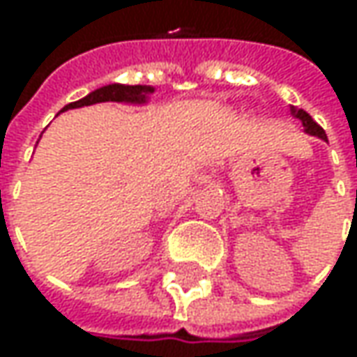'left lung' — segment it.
Instances as JSON below:
<instances>
[{
	"label": "left lung",
	"instance_id": "8db88e82",
	"mask_svg": "<svg viewBox=\"0 0 357 357\" xmlns=\"http://www.w3.org/2000/svg\"><path fill=\"white\" fill-rule=\"evenodd\" d=\"M292 115L302 121V127H304V130H306L308 135H314V137H320L324 141H328V137H326V132H324L322 127H320L314 119L310 117L304 109H294V107H292Z\"/></svg>",
	"mask_w": 357,
	"mask_h": 357
}]
</instances>
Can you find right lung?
I'll list each match as a JSON object with an SVG mask.
<instances>
[{"label":"right lung","instance_id":"1","mask_svg":"<svg viewBox=\"0 0 357 357\" xmlns=\"http://www.w3.org/2000/svg\"><path fill=\"white\" fill-rule=\"evenodd\" d=\"M153 87L149 85H121V83H111V85H105L101 89L91 91L87 97L79 99L75 103L65 105L61 109H79V107H87V105L95 103H105V101H115V103H135L141 105L146 103V95L153 93Z\"/></svg>","mask_w":357,"mask_h":357}]
</instances>
